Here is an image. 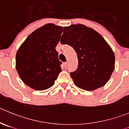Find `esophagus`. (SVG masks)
Here are the masks:
<instances>
[{
  "mask_svg": "<svg viewBox=\"0 0 129 129\" xmlns=\"http://www.w3.org/2000/svg\"><path fill=\"white\" fill-rule=\"evenodd\" d=\"M64 67H65V68H67V67H68V62H64Z\"/></svg>",
  "mask_w": 129,
  "mask_h": 129,
  "instance_id": "34e87169",
  "label": "esophagus"
}]
</instances>
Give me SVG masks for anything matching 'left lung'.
Segmentation results:
<instances>
[{"label":"left lung","instance_id":"left-lung-1","mask_svg":"<svg viewBox=\"0 0 129 129\" xmlns=\"http://www.w3.org/2000/svg\"><path fill=\"white\" fill-rule=\"evenodd\" d=\"M60 42L73 47L78 65L70 75L75 85L85 90H94L108 82L115 69L114 52L99 33L82 24L63 28Z\"/></svg>","mask_w":129,"mask_h":129}]
</instances>
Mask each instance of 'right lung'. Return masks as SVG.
Instances as JSON below:
<instances>
[{"label":"right lung","mask_w":129,"mask_h":129,"mask_svg":"<svg viewBox=\"0 0 129 129\" xmlns=\"http://www.w3.org/2000/svg\"><path fill=\"white\" fill-rule=\"evenodd\" d=\"M62 27L49 23L31 33L18 50L16 68L26 85L37 90L54 84L61 72V62L56 47Z\"/></svg>","instance_id":"add662e5"}]
</instances>
